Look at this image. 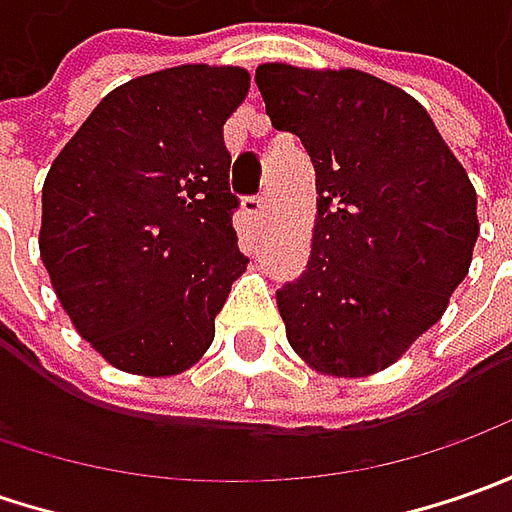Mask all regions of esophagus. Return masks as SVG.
<instances>
[{
  "mask_svg": "<svg viewBox=\"0 0 512 512\" xmlns=\"http://www.w3.org/2000/svg\"><path fill=\"white\" fill-rule=\"evenodd\" d=\"M265 196H247L245 202H242V207H245V213H250V216H259L262 213V207H265Z\"/></svg>",
  "mask_w": 512,
  "mask_h": 512,
  "instance_id": "34e87169",
  "label": "esophagus"
}]
</instances>
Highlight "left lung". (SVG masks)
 <instances>
[{
	"label": "left lung",
	"mask_w": 512,
	"mask_h": 512,
	"mask_svg": "<svg viewBox=\"0 0 512 512\" xmlns=\"http://www.w3.org/2000/svg\"><path fill=\"white\" fill-rule=\"evenodd\" d=\"M256 85L273 128L302 139L319 193L307 270L276 293L287 342L322 376H373L467 276L476 187L430 113L373 73L265 62Z\"/></svg>",
	"instance_id": "left-lung-1"
}]
</instances>
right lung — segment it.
<instances>
[{"instance_id": "obj_1", "label": "right lung", "mask_w": 512, "mask_h": 512, "mask_svg": "<svg viewBox=\"0 0 512 512\" xmlns=\"http://www.w3.org/2000/svg\"><path fill=\"white\" fill-rule=\"evenodd\" d=\"M239 65H179L113 88L53 159L39 256L76 333L133 376H176L216 336L247 270L222 128Z\"/></svg>"}]
</instances>
